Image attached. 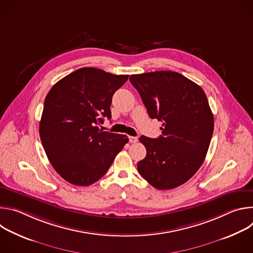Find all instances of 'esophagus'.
Segmentation results:
<instances>
[{
	"instance_id": "esophagus-1",
	"label": "esophagus",
	"mask_w": 253,
	"mask_h": 253,
	"mask_svg": "<svg viewBox=\"0 0 253 253\" xmlns=\"http://www.w3.org/2000/svg\"><path fill=\"white\" fill-rule=\"evenodd\" d=\"M129 141H130V143H136L138 141V138L134 137V136H130L129 137Z\"/></svg>"
}]
</instances>
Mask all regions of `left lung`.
I'll return each mask as SVG.
<instances>
[{
	"label": "left lung",
	"mask_w": 253,
	"mask_h": 253,
	"mask_svg": "<svg viewBox=\"0 0 253 253\" xmlns=\"http://www.w3.org/2000/svg\"><path fill=\"white\" fill-rule=\"evenodd\" d=\"M151 119L162 122L156 139L141 136L147 154L137 164L141 176L159 190L184 184L207 154L214 118L200 86L172 71L131 75Z\"/></svg>",
	"instance_id": "obj_1"
}]
</instances>
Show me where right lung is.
Returning <instances> with one entry per match:
<instances>
[{
    "label": "right lung",
    "instance_id": "add662e5",
    "mask_svg": "<svg viewBox=\"0 0 253 253\" xmlns=\"http://www.w3.org/2000/svg\"><path fill=\"white\" fill-rule=\"evenodd\" d=\"M128 77L81 68L46 96L40 138L50 163L69 183L89 186L98 181L128 143L126 135L99 128L104 118L111 119L112 97Z\"/></svg>",
    "mask_w": 253,
    "mask_h": 253
}]
</instances>
